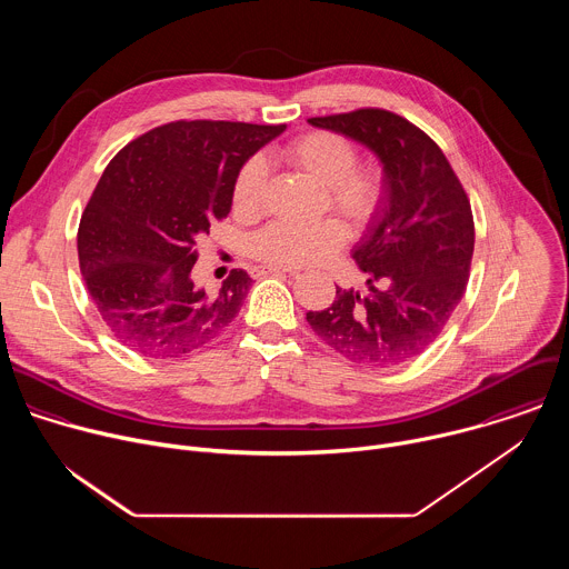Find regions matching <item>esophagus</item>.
I'll use <instances>...</instances> for the list:
<instances>
[{
	"label": "esophagus",
	"mask_w": 569,
	"mask_h": 569,
	"mask_svg": "<svg viewBox=\"0 0 569 569\" xmlns=\"http://www.w3.org/2000/svg\"><path fill=\"white\" fill-rule=\"evenodd\" d=\"M259 274H299V270H295V268H281V266H263V268H259L257 270Z\"/></svg>",
	"instance_id": "obj_1"
}]
</instances>
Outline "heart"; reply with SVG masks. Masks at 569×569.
<instances>
[{
  "instance_id": "b5f03b06",
  "label": "heart",
  "mask_w": 569,
  "mask_h": 569,
  "mask_svg": "<svg viewBox=\"0 0 569 569\" xmlns=\"http://www.w3.org/2000/svg\"><path fill=\"white\" fill-rule=\"evenodd\" d=\"M281 159L323 187V207L333 209L351 229H365L382 207L387 180L378 164H356V146L345 134L310 130L283 146ZM266 196V169L259 159L242 164L233 180V211L242 218L259 216ZM347 240L345 227L323 218L312 224L270 222L250 240L254 259L281 266L306 268L336 257Z\"/></svg>"
}]
</instances>
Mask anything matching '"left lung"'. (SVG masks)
Masks as SVG:
<instances>
[{
	"label": "left lung",
	"instance_id": "obj_1",
	"mask_svg": "<svg viewBox=\"0 0 569 569\" xmlns=\"http://www.w3.org/2000/svg\"><path fill=\"white\" fill-rule=\"evenodd\" d=\"M308 123L367 146L387 193L353 250L369 295L338 288L327 310H308L306 319L351 362H408L439 338L466 292L475 248L468 196L443 150L393 112L362 108Z\"/></svg>",
	"mask_w": 569,
	"mask_h": 569
}]
</instances>
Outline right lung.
<instances>
[{
    "instance_id": "1",
    "label": "right lung",
    "mask_w": 569,
    "mask_h": 569,
    "mask_svg": "<svg viewBox=\"0 0 569 569\" xmlns=\"http://www.w3.org/2000/svg\"><path fill=\"white\" fill-rule=\"evenodd\" d=\"M286 126L173 121L121 148L78 224V263L112 336L148 358H180L216 340L252 279H193L196 242L231 209L242 164Z\"/></svg>"
}]
</instances>
